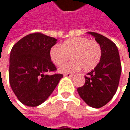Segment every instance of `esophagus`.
<instances>
[{
    "label": "esophagus",
    "instance_id": "obj_1",
    "mask_svg": "<svg viewBox=\"0 0 130 130\" xmlns=\"http://www.w3.org/2000/svg\"><path fill=\"white\" fill-rule=\"evenodd\" d=\"M64 77H73V74H68V73H67V74H64Z\"/></svg>",
    "mask_w": 130,
    "mask_h": 130
}]
</instances>
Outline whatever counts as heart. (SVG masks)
Returning a JSON list of instances; mask_svg holds the SVG:
<instances>
[{"mask_svg": "<svg viewBox=\"0 0 130 130\" xmlns=\"http://www.w3.org/2000/svg\"><path fill=\"white\" fill-rule=\"evenodd\" d=\"M102 56L99 43L87 38H74L65 40L59 46H54L50 50L52 62L56 66L63 65L68 60H72L59 68L61 73H71L80 70L90 71L99 64Z\"/></svg>", "mask_w": 130, "mask_h": 130, "instance_id": "1", "label": "heart"}]
</instances>
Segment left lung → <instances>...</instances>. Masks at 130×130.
<instances>
[{"mask_svg":"<svg viewBox=\"0 0 130 130\" xmlns=\"http://www.w3.org/2000/svg\"><path fill=\"white\" fill-rule=\"evenodd\" d=\"M101 46L102 56L99 64L85 77V84L77 88L80 98L92 108L105 105L115 95L121 74V64L116 45L106 37L87 32Z\"/></svg>","mask_w":130,"mask_h":130,"instance_id":"obj_1","label":"left lung"}]
</instances>
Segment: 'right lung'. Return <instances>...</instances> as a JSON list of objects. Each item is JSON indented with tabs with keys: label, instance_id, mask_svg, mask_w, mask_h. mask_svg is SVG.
Instances as JSON below:
<instances>
[{
	"label": "right lung",
	"instance_id": "1",
	"mask_svg": "<svg viewBox=\"0 0 130 130\" xmlns=\"http://www.w3.org/2000/svg\"><path fill=\"white\" fill-rule=\"evenodd\" d=\"M56 43L54 38L33 33L13 46L10 56V84L23 105L36 107L44 102L63 77L62 74H48L56 70L50 57V50Z\"/></svg>",
	"mask_w": 130,
	"mask_h": 130
}]
</instances>
